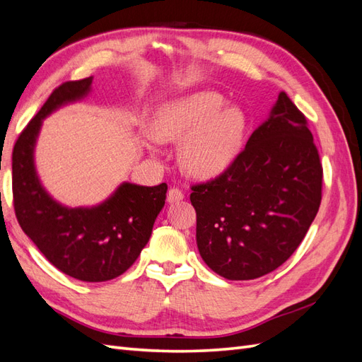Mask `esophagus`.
<instances>
[{
  "label": "esophagus",
  "instance_id": "obj_1",
  "mask_svg": "<svg viewBox=\"0 0 362 362\" xmlns=\"http://www.w3.org/2000/svg\"><path fill=\"white\" fill-rule=\"evenodd\" d=\"M184 199V193L178 187H172L168 192V202L169 204H177Z\"/></svg>",
  "mask_w": 362,
  "mask_h": 362
}]
</instances>
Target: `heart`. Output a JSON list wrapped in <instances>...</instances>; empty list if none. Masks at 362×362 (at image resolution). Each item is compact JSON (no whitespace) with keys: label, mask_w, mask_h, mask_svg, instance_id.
<instances>
[{"label":"heart","mask_w":362,"mask_h":362,"mask_svg":"<svg viewBox=\"0 0 362 362\" xmlns=\"http://www.w3.org/2000/svg\"><path fill=\"white\" fill-rule=\"evenodd\" d=\"M225 103L217 92H196L163 105L156 116V137L170 144L182 140L180 163L193 178L218 177L242 152L247 116L240 107H225Z\"/></svg>","instance_id":"obj_1"}]
</instances>
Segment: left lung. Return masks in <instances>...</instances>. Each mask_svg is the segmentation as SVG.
Returning <instances> with one entry per match:
<instances>
[{"instance_id":"left-lung-1","label":"left lung","mask_w":362,"mask_h":362,"mask_svg":"<svg viewBox=\"0 0 362 362\" xmlns=\"http://www.w3.org/2000/svg\"><path fill=\"white\" fill-rule=\"evenodd\" d=\"M322 178L306 117L281 92L231 168L192 187L196 243L205 264L229 281L278 269L319 211Z\"/></svg>"}]
</instances>
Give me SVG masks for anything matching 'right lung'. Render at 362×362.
<instances>
[{
    "instance_id": "right-lung-1",
    "label": "right lung",
    "mask_w": 362,
    "mask_h": 362,
    "mask_svg": "<svg viewBox=\"0 0 362 362\" xmlns=\"http://www.w3.org/2000/svg\"><path fill=\"white\" fill-rule=\"evenodd\" d=\"M92 80L59 86L19 134L12 154V187L21 228L51 264L78 281L103 282L122 275L149 242L168 184L124 182L90 208L64 206L43 189L35 168L42 120L62 105L80 101L90 92Z\"/></svg>"
}]
</instances>
